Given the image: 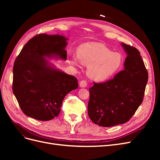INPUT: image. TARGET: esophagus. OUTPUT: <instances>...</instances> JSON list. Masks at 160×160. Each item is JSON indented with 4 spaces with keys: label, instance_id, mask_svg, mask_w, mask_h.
Here are the masks:
<instances>
[{
    "label": "esophagus",
    "instance_id": "1",
    "mask_svg": "<svg viewBox=\"0 0 160 160\" xmlns=\"http://www.w3.org/2000/svg\"><path fill=\"white\" fill-rule=\"evenodd\" d=\"M79 85H80L81 88H86L87 85H88V83H87L86 81L82 80V81L80 82Z\"/></svg>",
    "mask_w": 160,
    "mask_h": 160
}]
</instances>
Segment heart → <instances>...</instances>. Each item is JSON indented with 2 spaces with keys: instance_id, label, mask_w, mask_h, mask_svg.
<instances>
[{
  "instance_id": "obj_1",
  "label": "heart",
  "mask_w": 160,
  "mask_h": 160,
  "mask_svg": "<svg viewBox=\"0 0 160 160\" xmlns=\"http://www.w3.org/2000/svg\"><path fill=\"white\" fill-rule=\"evenodd\" d=\"M69 61L77 65L80 62L88 67L91 79L101 82L109 79L122 68L123 58L118 52H112L101 43L88 42L80 45L76 55H70Z\"/></svg>"
}]
</instances>
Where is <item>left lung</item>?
Segmentation results:
<instances>
[{
	"label": "left lung",
	"mask_w": 160,
	"mask_h": 160,
	"mask_svg": "<svg viewBox=\"0 0 160 160\" xmlns=\"http://www.w3.org/2000/svg\"><path fill=\"white\" fill-rule=\"evenodd\" d=\"M127 53L124 69L104 83L89 89L88 115L94 123L111 127L126 123L142 104L148 80L139 51L122 42Z\"/></svg>",
	"instance_id": "obj_1"
}]
</instances>
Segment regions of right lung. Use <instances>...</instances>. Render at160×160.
I'll return each instance as SVG.
<instances>
[{"label":"right lung","instance_id":"right-lung-1","mask_svg":"<svg viewBox=\"0 0 160 160\" xmlns=\"http://www.w3.org/2000/svg\"><path fill=\"white\" fill-rule=\"evenodd\" d=\"M67 38L39 34L23 47L13 66L12 91L26 115L49 121L59 114L65 97L78 88L76 77L55 68L45 57L67 59Z\"/></svg>","mask_w":160,"mask_h":160}]
</instances>
